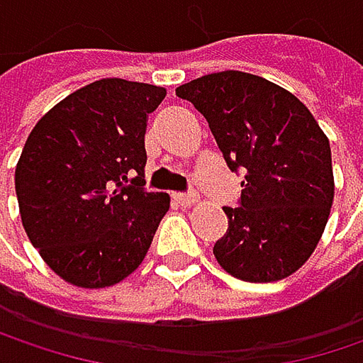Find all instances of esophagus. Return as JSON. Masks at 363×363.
Here are the masks:
<instances>
[{"label": "esophagus", "instance_id": "obj_1", "mask_svg": "<svg viewBox=\"0 0 363 363\" xmlns=\"http://www.w3.org/2000/svg\"><path fill=\"white\" fill-rule=\"evenodd\" d=\"M174 201L182 206V208H191L197 203V197L195 195H189V193H174Z\"/></svg>", "mask_w": 363, "mask_h": 363}]
</instances>
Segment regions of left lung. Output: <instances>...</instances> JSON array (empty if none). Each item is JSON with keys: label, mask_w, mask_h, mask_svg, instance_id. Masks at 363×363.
Returning a JSON list of instances; mask_svg holds the SVG:
<instances>
[{"label": "left lung", "mask_w": 363, "mask_h": 363, "mask_svg": "<svg viewBox=\"0 0 363 363\" xmlns=\"http://www.w3.org/2000/svg\"><path fill=\"white\" fill-rule=\"evenodd\" d=\"M199 111L231 170L246 172L242 203L223 208L214 244L233 277L269 284L296 273L318 248L334 201L330 143L311 111L281 86L220 71L177 88Z\"/></svg>", "instance_id": "8db88e82"}]
</instances>
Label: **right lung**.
Wrapping results in <instances>:
<instances>
[{"label":"right lung","instance_id":"obj_1","mask_svg":"<svg viewBox=\"0 0 363 363\" xmlns=\"http://www.w3.org/2000/svg\"><path fill=\"white\" fill-rule=\"evenodd\" d=\"M166 88L119 77L88 84L48 111L16 164L23 227L67 284L109 288L138 269L168 193H147L145 132ZM130 184L128 185L127 182Z\"/></svg>","mask_w":363,"mask_h":363}]
</instances>
